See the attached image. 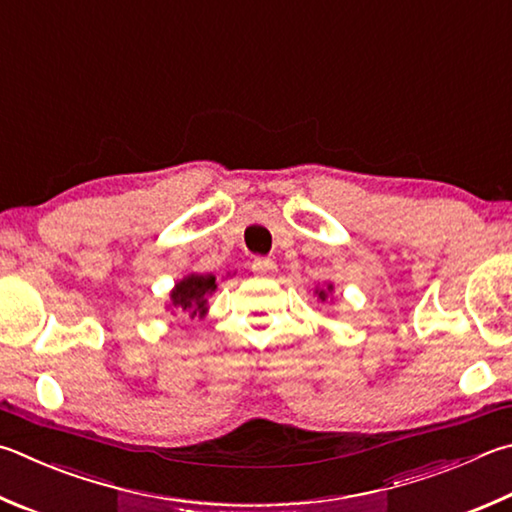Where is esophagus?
Wrapping results in <instances>:
<instances>
[{
	"instance_id": "1",
	"label": "esophagus",
	"mask_w": 512,
	"mask_h": 512,
	"mask_svg": "<svg viewBox=\"0 0 512 512\" xmlns=\"http://www.w3.org/2000/svg\"><path fill=\"white\" fill-rule=\"evenodd\" d=\"M250 268H253L257 275H273L277 271V264L273 262V259L257 257V259H253V264H250Z\"/></svg>"
}]
</instances>
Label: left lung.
Instances as JSON below:
<instances>
[{
  "label": "left lung",
  "instance_id": "8db88e82",
  "mask_svg": "<svg viewBox=\"0 0 512 512\" xmlns=\"http://www.w3.org/2000/svg\"><path fill=\"white\" fill-rule=\"evenodd\" d=\"M329 293H333V284H327V286H324V288H318V291H315V295H318L322 302H324V300H327V297H329Z\"/></svg>",
  "mask_w": 512,
  "mask_h": 512
}]
</instances>
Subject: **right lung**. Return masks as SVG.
<instances>
[{
	"instance_id": "obj_1",
	"label": "right lung",
	"mask_w": 512,
	"mask_h": 512,
	"mask_svg": "<svg viewBox=\"0 0 512 512\" xmlns=\"http://www.w3.org/2000/svg\"><path fill=\"white\" fill-rule=\"evenodd\" d=\"M217 291V277L215 275H197L192 273L183 277L174 284L170 293V306H176L181 311H190V318L199 315L203 318L208 311V295Z\"/></svg>"
}]
</instances>
